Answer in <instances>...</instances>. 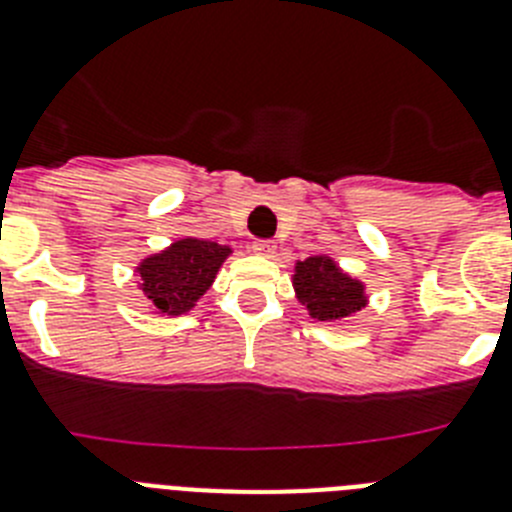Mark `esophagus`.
Instances as JSON below:
<instances>
[{
    "label": "esophagus",
    "mask_w": 512,
    "mask_h": 512,
    "mask_svg": "<svg viewBox=\"0 0 512 512\" xmlns=\"http://www.w3.org/2000/svg\"><path fill=\"white\" fill-rule=\"evenodd\" d=\"M251 251L256 253V256H266V259H271V256L277 253V246H274V241H256L251 246Z\"/></svg>",
    "instance_id": "34e87169"
}]
</instances>
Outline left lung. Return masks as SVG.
Masks as SVG:
<instances>
[{
  "label": "left lung",
  "mask_w": 512,
  "mask_h": 512,
  "mask_svg": "<svg viewBox=\"0 0 512 512\" xmlns=\"http://www.w3.org/2000/svg\"><path fill=\"white\" fill-rule=\"evenodd\" d=\"M292 287L297 300L310 312V318L320 323L354 318L361 307L369 305L366 284L343 271L328 253H315L305 261H297Z\"/></svg>",
  "instance_id": "8db88e82"
}]
</instances>
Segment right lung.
<instances>
[{"mask_svg":"<svg viewBox=\"0 0 512 512\" xmlns=\"http://www.w3.org/2000/svg\"><path fill=\"white\" fill-rule=\"evenodd\" d=\"M233 248L205 238H179L164 251L148 253L135 266L138 289L153 315H187L215 282Z\"/></svg>","mask_w":512,"mask_h":512,"instance_id":"add662e5","label":"right lung"}]
</instances>
